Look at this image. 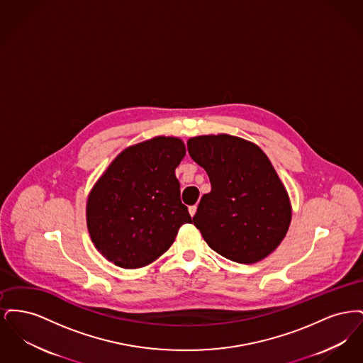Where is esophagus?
Returning a JSON list of instances; mask_svg holds the SVG:
<instances>
[{"mask_svg":"<svg viewBox=\"0 0 363 363\" xmlns=\"http://www.w3.org/2000/svg\"><path fill=\"white\" fill-rule=\"evenodd\" d=\"M196 211H197V207H196V206H190L189 213H190V216H191V218H193V216H194V213H196Z\"/></svg>","mask_w":363,"mask_h":363,"instance_id":"obj_1","label":"esophagus"}]
</instances>
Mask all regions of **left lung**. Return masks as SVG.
<instances>
[{"mask_svg":"<svg viewBox=\"0 0 363 363\" xmlns=\"http://www.w3.org/2000/svg\"><path fill=\"white\" fill-rule=\"evenodd\" d=\"M188 151L212 186L193 216L209 247L240 264L272 253L287 234L291 206L267 155L228 135L190 138Z\"/></svg>","mask_w":363,"mask_h":363,"instance_id":"8db88e82","label":"left lung"}]
</instances>
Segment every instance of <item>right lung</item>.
<instances>
[{
    "label": "right lung",
    "instance_id": "1",
    "mask_svg": "<svg viewBox=\"0 0 363 363\" xmlns=\"http://www.w3.org/2000/svg\"><path fill=\"white\" fill-rule=\"evenodd\" d=\"M184 156L179 138L140 143L122 151L91 190L88 233L108 261L126 269L148 265L191 223L175 177Z\"/></svg>",
    "mask_w": 363,
    "mask_h": 363
}]
</instances>
